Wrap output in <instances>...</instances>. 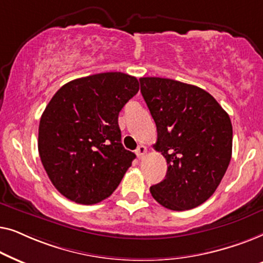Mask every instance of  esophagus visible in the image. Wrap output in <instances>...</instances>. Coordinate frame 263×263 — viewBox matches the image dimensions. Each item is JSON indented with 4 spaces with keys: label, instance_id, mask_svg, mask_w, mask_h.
Returning <instances> with one entry per match:
<instances>
[{
    "label": "esophagus",
    "instance_id": "esophagus-1",
    "mask_svg": "<svg viewBox=\"0 0 263 263\" xmlns=\"http://www.w3.org/2000/svg\"><path fill=\"white\" fill-rule=\"evenodd\" d=\"M146 152H147V148H146L145 146H142V145H141V146H139L138 148L135 149V154H136V156H138L139 159H142V158L145 157Z\"/></svg>",
    "mask_w": 263,
    "mask_h": 263
}]
</instances>
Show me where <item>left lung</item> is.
<instances>
[{
  "instance_id": "left-lung-1",
  "label": "left lung",
  "mask_w": 263,
  "mask_h": 263,
  "mask_svg": "<svg viewBox=\"0 0 263 263\" xmlns=\"http://www.w3.org/2000/svg\"><path fill=\"white\" fill-rule=\"evenodd\" d=\"M141 93L157 125L153 147L167 163L153 199L172 211L192 210L213 195L232 154L229 115L204 89L164 78H141Z\"/></svg>"
}]
</instances>
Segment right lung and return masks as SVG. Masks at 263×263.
Listing matches in <instances>:
<instances>
[{
  "label": "right lung",
  "instance_id": "obj_1",
  "mask_svg": "<svg viewBox=\"0 0 263 263\" xmlns=\"http://www.w3.org/2000/svg\"><path fill=\"white\" fill-rule=\"evenodd\" d=\"M138 91L135 77L110 71L68 82L46 105L39 122V156L67 199L98 203L121 183L136 156L122 145L118 115Z\"/></svg>",
  "mask_w": 263,
  "mask_h": 263
}]
</instances>
